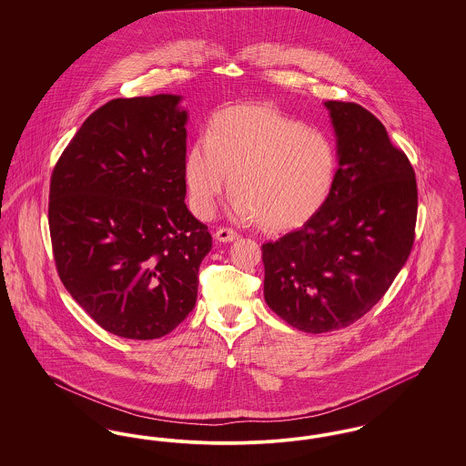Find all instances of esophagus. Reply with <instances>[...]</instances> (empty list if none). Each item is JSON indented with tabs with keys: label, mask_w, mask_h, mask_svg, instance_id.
<instances>
[{
	"label": "esophagus",
	"mask_w": 466,
	"mask_h": 466,
	"mask_svg": "<svg viewBox=\"0 0 466 466\" xmlns=\"http://www.w3.org/2000/svg\"><path fill=\"white\" fill-rule=\"evenodd\" d=\"M215 239L220 241V243H232V241L239 239V234L236 230H232V228H223L222 227V228H218L215 232Z\"/></svg>",
	"instance_id": "obj_1"
}]
</instances>
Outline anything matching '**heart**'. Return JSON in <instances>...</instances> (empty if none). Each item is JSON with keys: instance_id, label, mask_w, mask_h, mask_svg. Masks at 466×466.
<instances>
[{"instance_id": "b5f03b06", "label": "heart", "mask_w": 466, "mask_h": 466, "mask_svg": "<svg viewBox=\"0 0 466 466\" xmlns=\"http://www.w3.org/2000/svg\"><path fill=\"white\" fill-rule=\"evenodd\" d=\"M228 177L238 218L287 230L310 220L329 199L337 152L329 136L270 105L230 106L211 118L208 139H196L185 156L188 199L199 217L213 215Z\"/></svg>"}]
</instances>
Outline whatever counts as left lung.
Returning <instances> with one entry per match:
<instances>
[{"label":"left lung","instance_id":"1","mask_svg":"<svg viewBox=\"0 0 466 466\" xmlns=\"http://www.w3.org/2000/svg\"><path fill=\"white\" fill-rule=\"evenodd\" d=\"M337 177L299 230L262 244L267 306L297 330L350 327L405 266L418 217L414 169L386 127L355 103L327 101Z\"/></svg>","mask_w":466,"mask_h":466}]
</instances>
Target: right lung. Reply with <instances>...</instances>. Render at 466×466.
<instances>
[{
  "mask_svg": "<svg viewBox=\"0 0 466 466\" xmlns=\"http://www.w3.org/2000/svg\"><path fill=\"white\" fill-rule=\"evenodd\" d=\"M181 96L113 99L57 160L48 225L59 278L106 332L150 340L194 309L211 234L187 208Z\"/></svg>",
  "mask_w": 466,
  "mask_h": 466,
  "instance_id": "add662e5",
  "label": "right lung"
}]
</instances>
